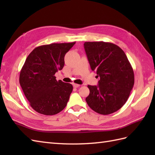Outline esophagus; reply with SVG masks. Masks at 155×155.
<instances>
[{
  "label": "esophagus",
  "instance_id": "1",
  "mask_svg": "<svg viewBox=\"0 0 155 155\" xmlns=\"http://www.w3.org/2000/svg\"><path fill=\"white\" fill-rule=\"evenodd\" d=\"M73 87H74V88H78V87H80V84H73Z\"/></svg>",
  "mask_w": 155,
  "mask_h": 155
}]
</instances>
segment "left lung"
I'll return each instance as SVG.
<instances>
[{
    "label": "left lung",
    "mask_w": 155,
    "mask_h": 155,
    "mask_svg": "<svg viewBox=\"0 0 155 155\" xmlns=\"http://www.w3.org/2000/svg\"><path fill=\"white\" fill-rule=\"evenodd\" d=\"M92 71L100 78L98 86L88 85L87 103L94 111L109 114L126 103L134 83V72L124 52L110 42H85Z\"/></svg>",
    "instance_id": "left-lung-1"
}]
</instances>
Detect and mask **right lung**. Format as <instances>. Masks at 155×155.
I'll return each mask as SVG.
<instances>
[{
  "instance_id": "1",
  "label": "right lung",
  "mask_w": 155,
  "mask_h": 155,
  "mask_svg": "<svg viewBox=\"0 0 155 155\" xmlns=\"http://www.w3.org/2000/svg\"><path fill=\"white\" fill-rule=\"evenodd\" d=\"M75 42L52 43L35 48L26 59L19 83L31 107L37 113L54 115L64 109L73 87L56 80L64 65V56Z\"/></svg>"
}]
</instances>
